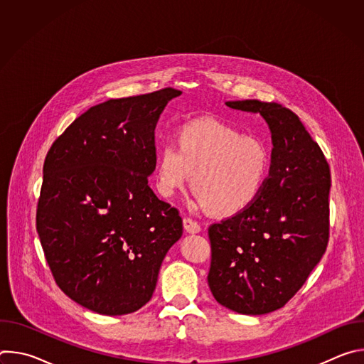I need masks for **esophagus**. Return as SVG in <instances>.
<instances>
[{
	"label": "esophagus",
	"mask_w": 364,
	"mask_h": 364,
	"mask_svg": "<svg viewBox=\"0 0 364 364\" xmlns=\"http://www.w3.org/2000/svg\"><path fill=\"white\" fill-rule=\"evenodd\" d=\"M183 225H184V229H186L187 233H198L201 230L200 225L196 220L190 219V218H184Z\"/></svg>",
	"instance_id": "esophagus-1"
}]
</instances>
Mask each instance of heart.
Returning <instances> with one entry per match:
<instances>
[{
  "label": "heart",
  "instance_id": "b5f03b06",
  "mask_svg": "<svg viewBox=\"0 0 364 364\" xmlns=\"http://www.w3.org/2000/svg\"><path fill=\"white\" fill-rule=\"evenodd\" d=\"M269 164V151L261 139L216 119H198L177 131L176 144L161 146L155 181L164 197H173L193 178L201 207L219 216H236L261 196Z\"/></svg>",
  "mask_w": 364,
  "mask_h": 364
}]
</instances>
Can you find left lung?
<instances>
[{"label": "left lung", "instance_id": "obj_1", "mask_svg": "<svg viewBox=\"0 0 364 364\" xmlns=\"http://www.w3.org/2000/svg\"><path fill=\"white\" fill-rule=\"evenodd\" d=\"M271 131L269 176L240 215L209 228L210 291L223 306L262 316L284 306L323 257L330 229V167L299 118L275 102L230 100Z\"/></svg>", "mask_w": 364, "mask_h": 364}]
</instances>
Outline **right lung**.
<instances>
[{"mask_svg": "<svg viewBox=\"0 0 364 364\" xmlns=\"http://www.w3.org/2000/svg\"><path fill=\"white\" fill-rule=\"evenodd\" d=\"M181 92L109 99L76 118L48 149L36 228L59 288L102 316L144 306L183 235L176 207L148 186L154 129Z\"/></svg>", "mask_w": 364, "mask_h": 364, "instance_id": "1", "label": "right lung"}]
</instances>
